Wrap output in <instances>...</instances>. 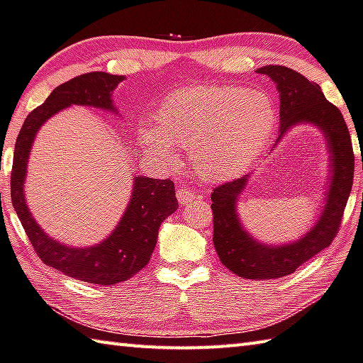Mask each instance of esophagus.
I'll use <instances>...</instances> for the list:
<instances>
[{
  "mask_svg": "<svg viewBox=\"0 0 363 363\" xmlns=\"http://www.w3.org/2000/svg\"><path fill=\"white\" fill-rule=\"evenodd\" d=\"M176 196H177V201L181 203V206H186V204H189L190 201H194L199 199V194L195 192V190H190L187 187H179L177 189L176 192Z\"/></svg>",
  "mask_w": 363,
  "mask_h": 363,
  "instance_id": "34e87169",
  "label": "esophagus"
}]
</instances>
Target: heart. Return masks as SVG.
I'll list each match as a JSON object with an SVG mask.
<instances>
[{"mask_svg":"<svg viewBox=\"0 0 363 363\" xmlns=\"http://www.w3.org/2000/svg\"><path fill=\"white\" fill-rule=\"evenodd\" d=\"M267 94L236 85H199L176 90L157 111V128L138 127L140 144L160 159L171 146L192 147L194 163L208 177L238 173L267 143L276 125Z\"/></svg>","mask_w":363,"mask_h":363,"instance_id":"heart-1","label":"heart"}]
</instances>
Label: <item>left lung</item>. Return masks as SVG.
<instances>
[{"mask_svg":"<svg viewBox=\"0 0 363 363\" xmlns=\"http://www.w3.org/2000/svg\"><path fill=\"white\" fill-rule=\"evenodd\" d=\"M276 82L279 90L281 136L295 123H314L324 131L330 149L333 176L328 182L327 204L311 232L292 245L268 247L255 242L241 228L236 200L245 190L246 176L223 182L211 194L214 247L230 272L246 279H274L292 274L303 263L332 245L337 236L354 181V150L341 111L327 100L320 87L291 68L269 65L257 69ZM363 168V164H362Z\"/></svg>","mask_w":363,"mask_h":363,"instance_id":"1","label":"left lung"}]
</instances>
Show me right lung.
Returning a JSON list of instances; mask_svg holds the SVG:
<instances>
[{
    "label": "right lung",
    "mask_w": 363,
    "mask_h": 363,
    "mask_svg": "<svg viewBox=\"0 0 363 363\" xmlns=\"http://www.w3.org/2000/svg\"><path fill=\"white\" fill-rule=\"evenodd\" d=\"M121 81H123V76L95 71L77 76L52 90L48 100L33 109L25 118L16 141L11 171L12 206L39 259L45 265L60 269L71 278L90 284H117L133 278L147 265L159 238L162 222L179 206L176 200L174 182L143 176L135 177L130 204L113 235L98 246L76 249L49 238L30 214L23 199L26 162L39 127L50 116L71 104L114 109L111 104V91Z\"/></svg>",
    "instance_id": "right-lung-1"
}]
</instances>
